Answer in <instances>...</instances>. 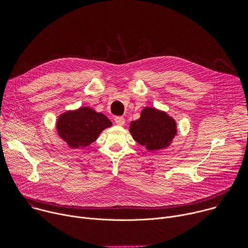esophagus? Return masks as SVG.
Masks as SVG:
<instances>
[{
    "label": "esophagus",
    "instance_id": "obj_1",
    "mask_svg": "<svg viewBox=\"0 0 248 248\" xmlns=\"http://www.w3.org/2000/svg\"><path fill=\"white\" fill-rule=\"evenodd\" d=\"M115 123L118 124V125H124V119L123 117H116L115 118Z\"/></svg>",
    "mask_w": 248,
    "mask_h": 248
}]
</instances>
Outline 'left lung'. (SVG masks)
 I'll use <instances>...</instances> for the list:
<instances>
[{
	"label": "left lung",
	"mask_w": 248,
	"mask_h": 248,
	"mask_svg": "<svg viewBox=\"0 0 248 248\" xmlns=\"http://www.w3.org/2000/svg\"><path fill=\"white\" fill-rule=\"evenodd\" d=\"M133 139L148 151L165 149L178 133L175 121L166 112L152 107L141 111L140 118L129 124Z\"/></svg>",
	"instance_id": "obj_1"
}]
</instances>
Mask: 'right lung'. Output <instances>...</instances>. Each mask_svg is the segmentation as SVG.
<instances>
[{"label":"right lung","mask_w":248,"mask_h":248,"mask_svg":"<svg viewBox=\"0 0 248 248\" xmlns=\"http://www.w3.org/2000/svg\"><path fill=\"white\" fill-rule=\"evenodd\" d=\"M112 126V122L90 107H80L66 111L57 120L56 128L59 136L69 148H84L98 138L100 133Z\"/></svg>","instance_id":"add662e5"}]
</instances>
